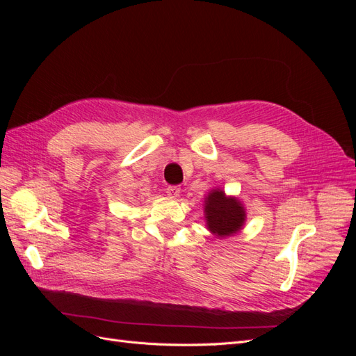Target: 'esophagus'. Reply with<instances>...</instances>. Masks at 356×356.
Returning a JSON list of instances; mask_svg holds the SVG:
<instances>
[{
    "instance_id": "esophagus-1",
    "label": "esophagus",
    "mask_w": 356,
    "mask_h": 356,
    "mask_svg": "<svg viewBox=\"0 0 356 356\" xmlns=\"http://www.w3.org/2000/svg\"><path fill=\"white\" fill-rule=\"evenodd\" d=\"M166 193H168L169 197L177 199V197L179 196V193H181V187H179V186H169V187L166 188Z\"/></svg>"
}]
</instances>
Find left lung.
Segmentation results:
<instances>
[{"label":"left lung","instance_id":"1","mask_svg":"<svg viewBox=\"0 0 356 356\" xmlns=\"http://www.w3.org/2000/svg\"><path fill=\"white\" fill-rule=\"evenodd\" d=\"M208 229L217 236H230L241 230L245 221V211L242 204L233 199L225 197L224 191L212 190L204 200Z\"/></svg>","mask_w":356,"mask_h":356}]
</instances>
